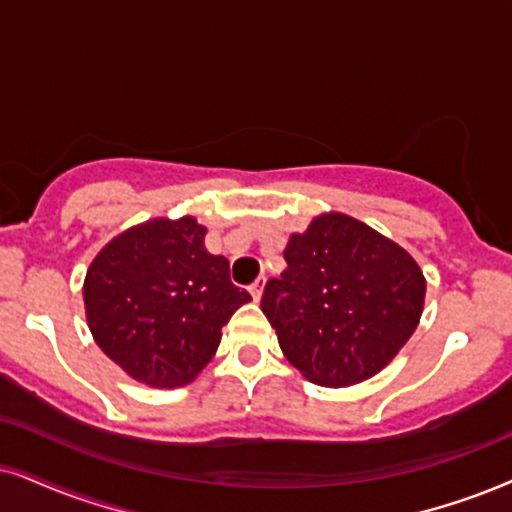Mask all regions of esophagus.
<instances>
[{"label": "esophagus", "instance_id": "34e87169", "mask_svg": "<svg viewBox=\"0 0 512 512\" xmlns=\"http://www.w3.org/2000/svg\"><path fill=\"white\" fill-rule=\"evenodd\" d=\"M262 290H264V278H257V281L252 283V286H250V295H252V300L260 302V300H262Z\"/></svg>", "mask_w": 512, "mask_h": 512}]
</instances>
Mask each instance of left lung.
<instances>
[{
    "label": "left lung",
    "mask_w": 512,
    "mask_h": 512,
    "mask_svg": "<svg viewBox=\"0 0 512 512\" xmlns=\"http://www.w3.org/2000/svg\"><path fill=\"white\" fill-rule=\"evenodd\" d=\"M288 269L271 278L262 312L304 378L323 387L364 383L418 328L425 276L418 262L359 219L326 212L288 238Z\"/></svg>",
    "instance_id": "8db88e82"
}]
</instances>
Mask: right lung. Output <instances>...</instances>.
<instances>
[{
    "label": "right lung",
    "instance_id": "obj_1",
    "mask_svg": "<svg viewBox=\"0 0 512 512\" xmlns=\"http://www.w3.org/2000/svg\"><path fill=\"white\" fill-rule=\"evenodd\" d=\"M196 217L148 219L101 248L84 276V314L96 345L129 378L181 387L215 357L222 328L248 290L229 260L210 255Z\"/></svg>",
    "mask_w": 512,
    "mask_h": 512
}]
</instances>
